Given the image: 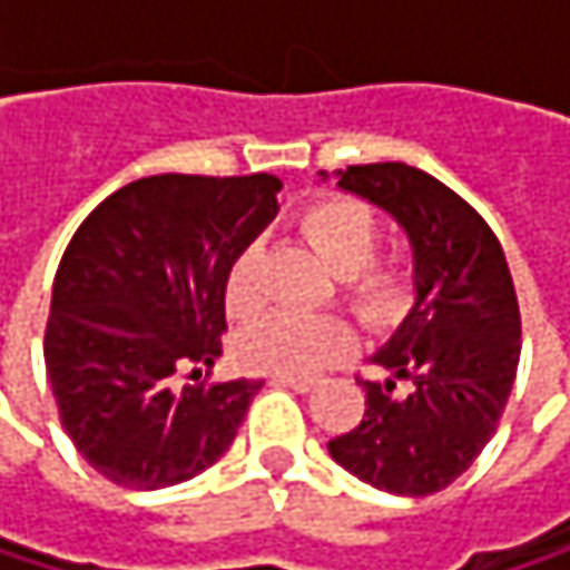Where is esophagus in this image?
Segmentation results:
<instances>
[{
    "mask_svg": "<svg viewBox=\"0 0 570 570\" xmlns=\"http://www.w3.org/2000/svg\"><path fill=\"white\" fill-rule=\"evenodd\" d=\"M274 386H286V390H296V393H309V390H316V380H303V376H284V373H277L274 380H271Z\"/></svg>",
    "mask_w": 570,
    "mask_h": 570,
    "instance_id": "34e87169",
    "label": "esophagus"
}]
</instances>
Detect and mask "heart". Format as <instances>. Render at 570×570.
<instances>
[{
	"instance_id": "obj_1",
	"label": "heart",
	"mask_w": 570,
	"mask_h": 570,
	"mask_svg": "<svg viewBox=\"0 0 570 570\" xmlns=\"http://www.w3.org/2000/svg\"><path fill=\"white\" fill-rule=\"evenodd\" d=\"M303 244L340 277L350 309L373 330H390L415 303V274L405 261H376L380 220L353 197H320L296 214ZM224 303L234 316H254L264 306V250L247 244L227 271ZM356 350V333L343 316H293L274 313L254 323L237 356L247 370L316 376L343 363Z\"/></svg>"
}]
</instances>
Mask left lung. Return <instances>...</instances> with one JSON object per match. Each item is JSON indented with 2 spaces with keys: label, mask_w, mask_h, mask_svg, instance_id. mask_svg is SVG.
I'll return each instance as SVG.
<instances>
[{
  "label": "left lung",
  "mask_w": 570,
  "mask_h": 570,
  "mask_svg": "<svg viewBox=\"0 0 570 570\" xmlns=\"http://www.w3.org/2000/svg\"><path fill=\"white\" fill-rule=\"evenodd\" d=\"M336 177L409 234L415 303L373 356L386 380L363 383V422L326 449L373 489L432 495L475 462L505 412L521 353L512 274L482 214L432 174L383 161Z\"/></svg>",
  "instance_id": "left-lung-1"
}]
</instances>
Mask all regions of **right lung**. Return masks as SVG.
Masks as SVG:
<instances>
[{"label":"right lung","mask_w":570,"mask_h":570,"mask_svg":"<svg viewBox=\"0 0 570 570\" xmlns=\"http://www.w3.org/2000/svg\"><path fill=\"white\" fill-rule=\"evenodd\" d=\"M281 177L155 174L105 197L52 284L46 373L78 455L121 489L210 469L261 380L174 386L220 356L230 261L277 217Z\"/></svg>","instance_id":"right-lung-1"}]
</instances>
